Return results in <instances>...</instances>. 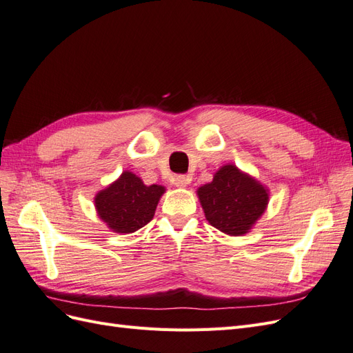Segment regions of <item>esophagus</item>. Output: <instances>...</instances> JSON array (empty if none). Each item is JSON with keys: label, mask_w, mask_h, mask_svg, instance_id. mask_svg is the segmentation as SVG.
Wrapping results in <instances>:
<instances>
[{"label": "esophagus", "mask_w": 353, "mask_h": 353, "mask_svg": "<svg viewBox=\"0 0 353 353\" xmlns=\"http://www.w3.org/2000/svg\"><path fill=\"white\" fill-rule=\"evenodd\" d=\"M190 176H187V175H175L174 176V184L176 185V187H187V184L190 183Z\"/></svg>", "instance_id": "obj_1"}]
</instances>
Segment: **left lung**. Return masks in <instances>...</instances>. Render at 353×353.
I'll return each instance as SVG.
<instances>
[{"label": "left lung", "mask_w": 353, "mask_h": 353, "mask_svg": "<svg viewBox=\"0 0 353 353\" xmlns=\"http://www.w3.org/2000/svg\"><path fill=\"white\" fill-rule=\"evenodd\" d=\"M197 194L210 225L230 236L248 232L268 205V191L234 165L222 166Z\"/></svg>", "instance_id": "left-lung-1"}]
</instances>
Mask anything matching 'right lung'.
Listing matches in <instances>:
<instances>
[{
	"mask_svg": "<svg viewBox=\"0 0 353 353\" xmlns=\"http://www.w3.org/2000/svg\"><path fill=\"white\" fill-rule=\"evenodd\" d=\"M162 185H145L132 172H123L110 187L95 196L99 216L114 232H134L147 225L154 216Z\"/></svg>",
	"mask_w": 353,
	"mask_h": 353,
	"instance_id": "right-lung-1",
	"label": "right lung"
}]
</instances>
